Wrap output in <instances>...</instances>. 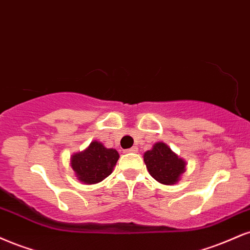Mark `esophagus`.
Here are the masks:
<instances>
[{"mask_svg": "<svg viewBox=\"0 0 250 250\" xmlns=\"http://www.w3.org/2000/svg\"><path fill=\"white\" fill-rule=\"evenodd\" d=\"M137 150H138L137 146H133V148H129L125 150V152H137Z\"/></svg>", "mask_w": 250, "mask_h": 250, "instance_id": "1", "label": "esophagus"}]
</instances>
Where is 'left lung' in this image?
Instances as JSON below:
<instances>
[{"label": "left lung", "instance_id": "obj_1", "mask_svg": "<svg viewBox=\"0 0 250 250\" xmlns=\"http://www.w3.org/2000/svg\"><path fill=\"white\" fill-rule=\"evenodd\" d=\"M144 163L149 173L165 185L174 184L185 171V162L162 142L156 143L154 148L144 154Z\"/></svg>", "mask_w": 250, "mask_h": 250}]
</instances>
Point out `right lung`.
<instances>
[{
	"instance_id": "obj_1",
	"label": "right lung",
	"mask_w": 250,
	"mask_h": 250,
	"mask_svg": "<svg viewBox=\"0 0 250 250\" xmlns=\"http://www.w3.org/2000/svg\"><path fill=\"white\" fill-rule=\"evenodd\" d=\"M119 152L115 149L104 148V144L92 142L83 152L72 157V169L77 177L86 184H96L112 173Z\"/></svg>"
}]
</instances>
